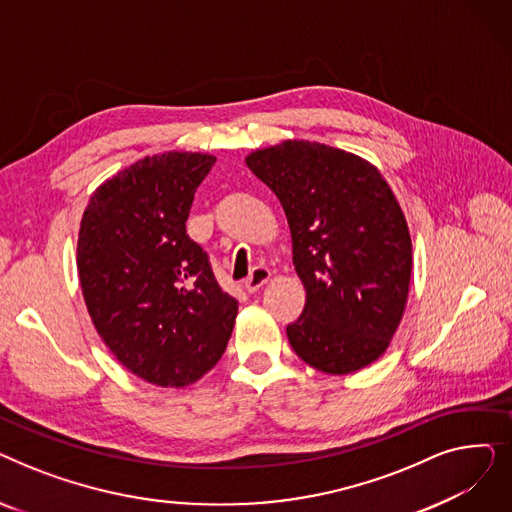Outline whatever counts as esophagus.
Segmentation results:
<instances>
[{
  "instance_id": "esophagus-1",
  "label": "esophagus",
  "mask_w": 512,
  "mask_h": 512,
  "mask_svg": "<svg viewBox=\"0 0 512 512\" xmlns=\"http://www.w3.org/2000/svg\"><path fill=\"white\" fill-rule=\"evenodd\" d=\"M270 276H272V272L267 270V267H255V270L251 272V276L245 280V288L249 292H257L263 284L270 282Z\"/></svg>"
}]
</instances>
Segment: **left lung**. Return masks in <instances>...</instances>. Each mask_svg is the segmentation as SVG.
<instances>
[{"label":"left lung","instance_id":"left-lung-1","mask_svg":"<svg viewBox=\"0 0 512 512\" xmlns=\"http://www.w3.org/2000/svg\"><path fill=\"white\" fill-rule=\"evenodd\" d=\"M282 203L307 301L286 328L307 365L346 375L378 361L407 307L413 245L392 188L367 159L284 141L245 157Z\"/></svg>","mask_w":512,"mask_h":512}]
</instances>
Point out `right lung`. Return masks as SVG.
Returning <instances> with one entry per match:
<instances>
[{"instance_id": "right-lung-1", "label": "right lung", "mask_w": 512, "mask_h": 512, "mask_svg": "<svg viewBox=\"0 0 512 512\" xmlns=\"http://www.w3.org/2000/svg\"><path fill=\"white\" fill-rule=\"evenodd\" d=\"M209 153L168 151L134 161L89 199L76 267L93 326L141 380L184 388L218 363L238 301L215 280L186 234Z\"/></svg>"}]
</instances>
